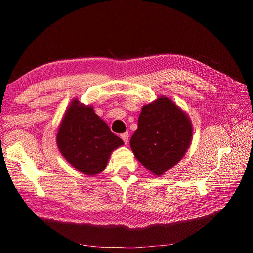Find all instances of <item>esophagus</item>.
<instances>
[{
	"mask_svg": "<svg viewBox=\"0 0 253 253\" xmlns=\"http://www.w3.org/2000/svg\"><path fill=\"white\" fill-rule=\"evenodd\" d=\"M121 139L124 140L125 144H127V142H128V133L126 132V133L121 134Z\"/></svg>",
	"mask_w": 253,
	"mask_h": 253,
	"instance_id": "1",
	"label": "esophagus"
}]
</instances>
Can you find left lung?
Wrapping results in <instances>:
<instances>
[{"label":"left lung","mask_w":253,"mask_h":253,"mask_svg":"<svg viewBox=\"0 0 253 253\" xmlns=\"http://www.w3.org/2000/svg\"><path fill=\"white\" fill-rule=\"evenodd\" d=\"M192 136V122L187 113L170 98L160 96L142 106L138 128L129 144L139 163L160 176L185 156Z\"/></svg>","instance_id":"left-lung-1"}]
</instances>
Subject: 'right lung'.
<instances>
[{
    "instance_id": "add662e5",
    "label": "right lung",
    "mask_w": 253,
    "mask_h": 253,
    "mask_svg": "<svg viewBox=\"0 0 253 253\" xmlns=\"http://www.w3.org/2000/svg\"><path fill=\"white\" fill-rule=\"evenodd\" d=\"M61 154L79 172L94 176L101 173L112 152L124 144L95 113L93 105L76 98L68 105L56 136Z\"/></svg>"
}]
</instances>
